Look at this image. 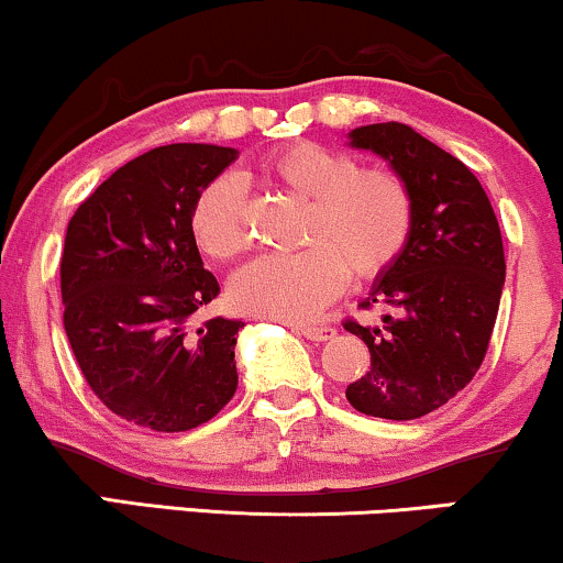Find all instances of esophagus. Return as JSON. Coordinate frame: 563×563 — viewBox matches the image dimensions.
Returning <instances> with one entry per match:
<instances>
[{
  "instance_id": "esophagus-1",
  "label": "esophagus",
  "mask_w": 563,
  "mask_h": 563,
  "mask_svg": "<svg viewBox=\"0 0 563 563\" xmlns=\"http://www.w3.org/2000/svg\"><path fill=\"white\" fill-rule=\"evenodd\" d=\"M296 333H301L309 341H330L335 335L333 324H296Z\"/></svg>"
}]
</instances>
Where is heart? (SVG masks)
I'll use <instances>...</instances> for the list:
<instances>
[{"label":"heart","mask_w":563,"mask_h":563,"mask_svg":"<svg viewBox=\"0 0 563 563\" xmlns=\"http://www.w3.org/2000/svg\"><path fill=\"white\" fill-rule=\"evenodd\" d=\"M267 188L303 201L301 252L267 254L230 280L239 311L301 322L356 283L383 277L401 260L415 233L417 205L409 183L388 167H362L346 152L296 141L256 165ZM188 230L201 254L228 262L249 249L246 199L228 175L196 194Z\"/></svg>","instance_id":"heart-1"}]
</instances>
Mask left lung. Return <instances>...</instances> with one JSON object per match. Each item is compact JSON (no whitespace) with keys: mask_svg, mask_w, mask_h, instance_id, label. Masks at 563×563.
<instances>
[{"mask_svg":"<svg viewBox=\"0 0 563 563\" xmlns=\"http://www.w3.org/2000/svg\"><path fill=\"white\" fill-rule=\"evenodd\" d=\"M349 139L388 159L417 205L404 256L358 303L388 309L383 322H343L369 349V372L346 388L349 404L367 417L404 422L449 404L477 375L506 280L504 241L470 167L415 128L375 123Z\"/></svg>","mask_w":563,"mask_h":563,"instance_id":"8db88e82","label":"left lung"}]
</instances>
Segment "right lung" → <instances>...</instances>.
<instances>
[{
	"label": "right lung",
	"mask_w": 563,
	"mask_h": 563,
	"mask_svg": "<svg viewBox=\"0 0 563 563\" xmlns=\"http://www.w3.org/2000/svg\"><path fill=\"white\" fill-rule=\"evenodd\" d=\"M235 157L212 144L152 148L114 170L67 222V341L99 401L141 428H199L239 388L233 349L243 322H196L220 286L188 230L196 194Z\"/></svg>",
	"instance_id": "1"
}]
</instances>
